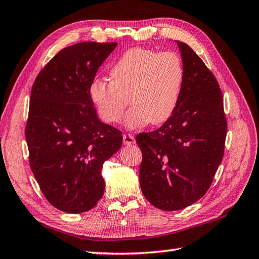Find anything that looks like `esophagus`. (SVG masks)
I'll list each match as a JSON object with an SVG mask.
<instances>
[{
    "label": "esophagus",
    "instance_id": "obj_1",
    "mask_svg": "<svg viewBox=\"0 0 259 259\" xmlns=\"http://www.w3.org/2000/svg\"><path fill=\"white\" fill-rule=\"evenodd\" d=\"M136 142L133 135H123V144L126 146H131Z\"/></svg>",
    "mask_w": 259,
    "mask_h": 259
}]
</instances>
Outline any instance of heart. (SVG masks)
Here are the masks:
<instances>
[{
    "label": "heart",
    "instance_id": "heart-1",
    "mask_svg": "<svg viewBox=\"0 0 259 259\" xmlns=\"http://www.w3.org/2000/svg\"><path fill=\"white\" fill-rule=\"evenodd\" d=\"M110 80H93L89 97L99 117L115 123L124 117L128 129L149 122L161 124L171 117L183 90L185 69L178 54L136 48L122 54L109 71Z\"/></svg>",
    "mask_w": 259,
    "mask_h": 259
}]
</instances>
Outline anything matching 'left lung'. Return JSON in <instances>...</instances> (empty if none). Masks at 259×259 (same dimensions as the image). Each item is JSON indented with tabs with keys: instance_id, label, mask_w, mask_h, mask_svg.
Wrapping results in <instances>:
<instances>
[{
	"instance_id": "1",
	"label": "left lung",
	"mask_w": 259,
	"mask_h": 259,
	"mask_svg": "<svg viewBox=\"0 0 259 259\" xmlns=\"http://www.w3.org/2000/svg\"><path fill=\"white\" fill-rule=\"evenodd\" d=\"M185 78L178 106L160 128L137 136L141 191L151 205L175 211L206 194L224 156L227 121L222 90L196 52L176 41Z\"/></svg>"
}]
</instances>
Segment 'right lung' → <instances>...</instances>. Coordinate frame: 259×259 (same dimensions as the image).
Instances as JSON below:
<instances>
[{"label":"right lung","instance_id":"right-lung-1","mask_svg":"<svg viewBox=\"0 0 259 259\" xmlns=\"http://www.w3.org/2000/svg\"><path fill=\"white\" fill-rule=\"evenodd\" d=\"M117 43L81 42L64 48L37 74L25 138L30 166L49 202L80 213L101 199L103 163L122 145V134L99 120L89 85Z\"/></svg>","mask_w":259,"mask_h":259}]
</instances>
